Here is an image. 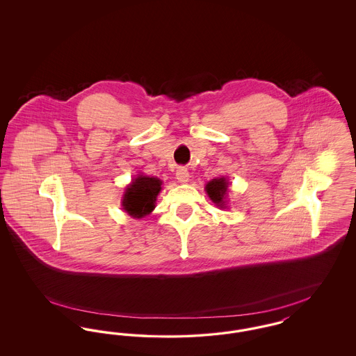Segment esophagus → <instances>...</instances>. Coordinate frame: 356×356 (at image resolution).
Instances as JSON below:
<instances>
[{"label": "esophagus", "instance_id": "1", "mask_svg": "<svg viewBox=\"0 0 356 356\" xmlns=\"http://www.w3.org/2000/svg\"><path fill=\"white\" fill-rule=\"evenodd\" d=\"M176 179L179 180V183L186 184V183H188V180H189V172L184 167H180L177 172H176Z\"/></svg>", "mask_w": 356, "mask_h": 356}]
</instances>
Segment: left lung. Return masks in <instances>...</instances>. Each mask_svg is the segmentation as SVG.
<instances>
[{
  "label": "left lung",
  "mask_w": 356,
  "mask_h": 356,
  "mask_svg": "<svg viewBox=\"0 0 356 356\" xmlns=\"http://www.w3.org/2000/svg\"><path fill=\"white\" fill-rule=\"evenodd\" d=\"M227 189H228V181L224 176L218 177V179H212L205 186V191H207L209 199L216 204L219 208H225Z\"/></svg>",
  "instance_id": "obj_1"
}]
</instances>
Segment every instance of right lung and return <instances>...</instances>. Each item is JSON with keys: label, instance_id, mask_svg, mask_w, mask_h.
Here are the masks:
<instances>
[{"label": "right lung", "instance_id": "1", "mask_svg": "<svg viewBox=\"0 0 356 356\" xmlns=\"http://www.w3.org/2000/svg\"><path fill=\"white\" fill-rule=\"evenodd\" d=\"M163 181L157 177L138 175L129 186L125 188L122 196V209L132 218L141 219L154 209L156 197L161 191Z\"/></svg>", "mask_w": 356, "mask_h": 356}]
</instances>
